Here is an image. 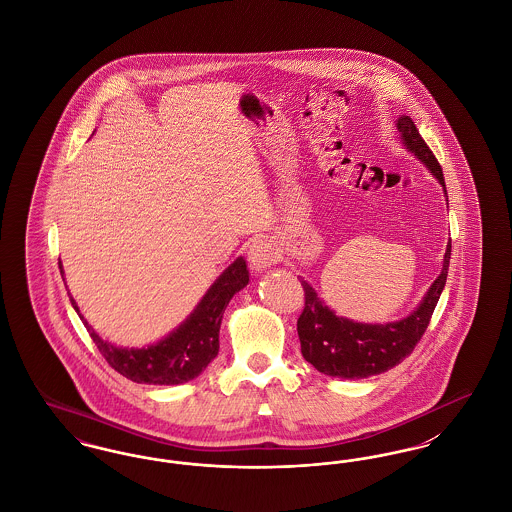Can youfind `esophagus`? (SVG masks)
Segmentation results:
<instances>
[{
  "label": "esophagus",
  "mask_w": 512,
  "mask_h": 512,
  "mask_svg": "<svg viewBox=\"0 0 512 512\" xmlns=\"http://www.w3.org/2000/svg\"><path fill=\"white\" fill-rule=\"evenodd\" d=\"M253 270H267L278 261V249L267 240H255L247 251Z\"/></svg>",
  "instance_id": "1"
}]
</instances>
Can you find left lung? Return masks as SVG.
I'll use <instances>...</instances> for the list:
<instances>
[{
  "mask_svg": "<svg viewBox=\"0 0 512 512\" xmlns=\"http://www.w3.org/2000/svg\"><path fill=\"white\" fill-rule=\"evenodd\" d=\"M397 130L401 134V144L434 174V178L443 186L445 201H449L438 159L418 134L413 119L399 115ZM449 259L451 240L443 255L441 272L430 290L424 293L418 307L409 317L384 324H368L338 317L318 297L315 288L301 278V286L305 290V309L297 318V334L305 361L326 376L345 380L368 378L399 365L407 355L413 353L414 345L420 341L430 324L439 295L445 288Z\"/></svg>",
  "mask_w": 512,
  "mask_h": 512,
  "instance_id": "left-lung-1",
  "label": "left lung"
}]
</instances>
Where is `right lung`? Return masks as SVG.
Returning <instances> with one entry per match:
<instances>
[{
    "mask_svg": "<svg viewBox=\"0 0 512 512\" xmlns=\"http://www.w3.org/2000/svg\"><path fill=\"white\" fill-rule=\"evenodd\" d=\"M61 276H65L59 263ZM65 280V278H63ZM249 284V270L244 257H238L226 268L213 286L195 305L190 317L176 326L169 336L146 347H121L99 338L98 332L80 315V309L69 292L74 311L88 328L99 353L119 374L138 384L178 386L197 378L219 355L220 322L226 305L234 293ZM67 286V284H65Z\"/></svg>",
    "mask_w": 512,
    "mask_h": 512,
    "instance_id": "add662e5",
    "label": "right lung"
}]
</instances>
